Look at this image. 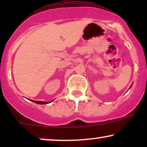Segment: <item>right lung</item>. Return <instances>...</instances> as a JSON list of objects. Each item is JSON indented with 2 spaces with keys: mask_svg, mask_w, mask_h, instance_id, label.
<instances>
[{
  "mask_svg": "<svg viewBox=\"0 0 147 147\" xmlns=\"http://www.w3.org/2000/svg\"><path fill=\"white\" fill-rule=\"evenodd\" d=\"M34 103H36V104H48V103H50V102H38V101H34V100H31Z\"/></svg>",
  "mask_w": 147,
  "mask_h": 147,
  "instance_id": "add662e5",
  "label": "right lung"
}]
</instances>
